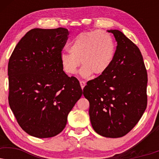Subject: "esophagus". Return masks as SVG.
Listing matches in <instances>:
<instances>
[{
  "label": "esophagus",
  "mask_w": 159,
  "mask_h": 159,
  "mask_svg": "<svg viewBox=\"0 0 159 159\" xmlns=\"http://www.w3.org/2000/svg\"><path fill=\"white\" fill-rule=\"evenodd\" d=\"M80 86H81L82 89V90H83V88H84V86L86 85L85 82H84V81H80Z\"/></svg>",
  "instance_id": "1"
}]
</instances>
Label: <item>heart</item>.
<instances>
[{
    "instance_id": "1",
    "label": "heart",
    "mask_w": 159,
    "mask_h": 159,
    "mask_svg": "<svg viewBox=\"0 0 159 159\" xmlns=\"http://www.w3.org/2000/svg\"><path fill=\"white\" fill-rule=\"evenodd\" d=\"M70 53H62L60 63L69 75L77 72L80 62L83 66L80 75L84 78L103 75L112 64L116 54V44L111 34L106 32H82L75 37L69 45Z\"/></svg>"
}]
</instances>
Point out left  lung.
<instances>
[{
	"instance_id": "left-lung-1",
	"label": "left lung",
	"mask_w": 159,
	"mask_h": 159,
	"mask_svg": "<svg viewBox=\"0 0 159 159\" xmlns=\"http://www.w3.org/2000/svg\"><path fill=\"white\" fill-rule=\"evenodd\" d=\"M117 43L109 69L87 82L83 95L89 101L93 129L106 138L127 134L147 106V71L140 49L118 30H107Z\"/></svg>"
}]
</instances>
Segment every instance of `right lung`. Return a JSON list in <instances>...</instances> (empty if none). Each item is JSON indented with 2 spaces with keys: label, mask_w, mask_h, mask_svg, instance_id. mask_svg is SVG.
Wrapping results in <instances>:
<instances>
[{
  "label": "right lung",
  "mask_w": 159,
  "mask_h": 159,
  "mask_svg": "<svg viewBox=\"0 0 159 159\" xmlns=\"http://www.w3.org/2000/svg\"><path fill=\"white\" fill-rule=\"evenodd\" d=\"M68 34L62 27L30 30L8 61L10 108L24 131L35 138L59 134L82 95L79 81L60 63Z\"/></svg>",
  "instance_id": "right-lung-1"
}]
</instances>
